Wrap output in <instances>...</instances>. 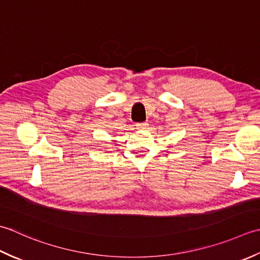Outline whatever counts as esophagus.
Wrapping results in <instances>:
<instances>
[{
  "instance_id": "obj_1",
  "label": "esophagus",
  "mask_w": 260,
  "mask_h": 260,
  "mask_svg": "<svg viewBox=\"0 0 260 260\" xmlns=\"http://www.w3.org/2000/svg\"><path fill=\"white\" fill-rule=\"evenodd\" d=\"M136 126H137V129H138V130H145V129H147V126H148V123H147V122H142V123H137V124H136Z\"/></svg>"
}]
</instances>
